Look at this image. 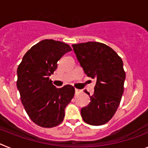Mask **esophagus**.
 <instances>
[{
  "label": "esophagus",
  "mask_w": 148,
  "mask_h": 148,
  "mask_svg": "<svg viewBox=\"0 0 148 148\" xmlns=\"http://www.w3.org/2000/svg\"><path fill=\"white\" fill-rule=\"evenodd\" d=\"M80 92H81V90H78V89H75V94H78Z\"/></svg>",
  "instance_id": "obj_1"
}]
</instances>
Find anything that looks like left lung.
<instances>
[{"mask_svg":"<svg viewBox=\"0 0 148 148\" xmlns=\"http://www.w3.org/2000/svg\"><path fill=\"white\" fill-rule=\"evenodd\" d=\"M77 60L86 75L95 79L90 102L81 110L83 120L90 125H102L116 113L124 92L125 72L118 54L106 44L90 41L73 44Z\"/></svg>","mask_w":148,"mask_h":148,"instance_id":"left-lung-1","label":"left lung"}]
</instances>
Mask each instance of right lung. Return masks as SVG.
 Segmentation results:
<instances>
[{
	"mask_svg": "<svg viewBox=\"0 0 148 148\" xmlns=\"http://www.w3.org/2000/svg\"><path fill=\"white\" fill-rule=\"evenodd\" d=\"M68 44L53 39L43 40L30 48L17 70V87L29 118L43 127L62 122L64 110L75 94L72 85L56 88L49 79L58 61L71 51Z\"/></svg>",
	"mask_w": 148,
	"mask_h": 148,
	"instance_id": "right-lung-1",
	"label": "right lung"
}]
</instances>
